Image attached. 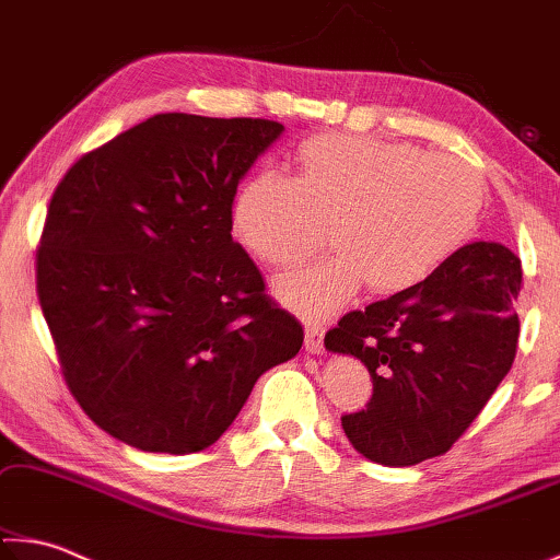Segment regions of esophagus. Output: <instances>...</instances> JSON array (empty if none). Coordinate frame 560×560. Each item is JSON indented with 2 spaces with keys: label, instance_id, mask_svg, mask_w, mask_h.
Returning <instances> with one entry per match:
<instances>
[{
  "label": "esophagus",
  "instance_id": "34e87169",
  "mask_svg": "<svg viewBox=\"0 0 560 560\" xmlns=\"http://www.w3.org/2000/svg\"><path fill=\"white\" fill-rule=\"evenodd\" d=\"M306 350L308 353H324V328L320 326H306Z\"/></svg>",
  "mask_w": 560,
  "mask_h": 560
}]
</instances>
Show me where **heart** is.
Wrapping results in <instances>:
<instances>
[{
  "label": "heart",
  "instance_id": "heart-1",
  "mask_svg": "<svg viewBox=\"0 0 560 560\" xmlns=\"http://www.w3.org/2000/svg\"><path fill=\"white\" fill-rule=\"evenodd\" d=\"M481 210L479 175L464 160L324 132L296 150V179L254 173L232 202V230L252 257L293 267L324 242L336 254L273 283L277 299L308 320L338 314L358 291H410L469 240Z\"/></svg>",
  "mask_w": 560,
  "mask_h": 560
}]
</instances>
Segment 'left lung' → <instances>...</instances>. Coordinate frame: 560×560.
Segmentation results:
<instances>
[{
    "mask_svg": "<svg viewBox=\"0 0 560 560\" xmlns=\"http://www.w3.org/2000/svg\"><path fill=\"white\" fill-rule=\"evenodd\" d=\"M521 259L497 242L462 246L410 291L350 311L326 348L373 377L343 432L365 459L412 467L447 452L511 371L518 343Z\"/></svg>",
    "mask_w": 560,
    "mask_h": 560,
    "instance_id": "obj_1",
    "label": "left lung"
}]
</instances>
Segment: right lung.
Listing matches in <instances>:
<instances>
[{"label": "right lung", "mask_w": 560, "mask_h": 560, "mask_svg": "<svg viewBox=\"0 0 560 560\" xmlns=\"http://www.w3.org/2000/svg\"><path fill=\"white\" fill-rule=\"evenodd\" d=\"M277 120L160 113L56 187L36 291L79 405L110 438L189 454L222 438L303 328L232 240L240 179Z\"/></svg>", "instance_id": "obj_1"}]
</instances>
